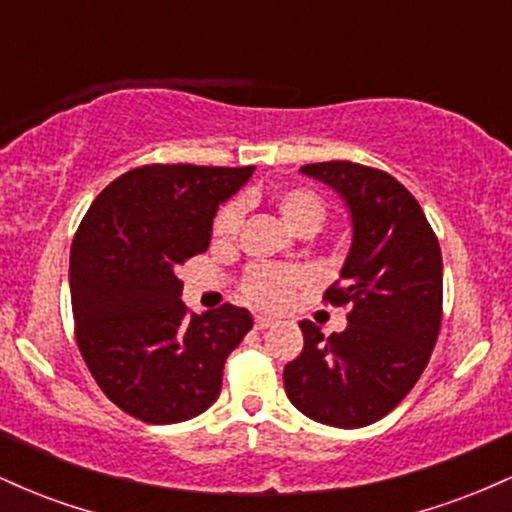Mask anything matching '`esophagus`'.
Masks as SVG:
<instances>
[{"label":"esophagus","mask_w":512,"mask_h":512,"mask_svg":"<svg viewBox=\"0 0 512 512\" xmlns=\"http://www.w3.org/2000/svg\"><path fill=\"white\" fill-rule=\"evenodd\" d=\"M274 325V320H272V317H267V315H257L255 317V330H269V327H272Z\"/></svg>","instance_id":"34e87169"}]
</instances>
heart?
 <instances>
[{"label": "heart", "mask_w": 512, "mask_h": 512, "mask_svg": "<svg viewBox=\"0 0 512 512\" xmlns=\"http://www.w3.org/2000/svg\"><path fill=\"white\" fill-rule=\"evenodd\" d=\"M274 209L279 211L281 221L291 228V231L308 236L322 226L327 216V207L317 192L308 187H281L272 197ZM240 219H243V209L238 202H228L216 214L211 223V238L216 245L231 243L233 236L238 233ZM308 286V274L298 267H274V264H264V267H252L245 274L243 281V296L257 308L279 310L293 301L298 291Z\"/></svg>", "instance_id": "heart-1"}]
</instances>
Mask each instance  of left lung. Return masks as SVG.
Returning <instances> with one entry per match:
<instances>
[{
  "mask_svg": "<svg viewBox=\"0 0 512 512\" xmlns=\"http://www.w3.org/2000/svg\"><path fill=\"white\" fill-rule=\"evenodd\" d=\"M301 173L349 207L354 240L325 291V303L349 310V325L325 337L303 320V351L286 363L284 387L308 419L361 428L390 414L428 366L443 320V257L424 209L385 170L327 161Z\"/></svg>",
  "mask_w": 512,
  "mask_h": 512,
  "instance_id": "obj_1",
  "label": "left lung"
}]
</instances>
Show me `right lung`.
Segmentation results:
<instances>
[{"label":"right lung","mask_w":512,"mask_h":512,"mask_svg":"<svg viewBox=\"0 0 512 512\" xmlns=\"http://www.w3.org/2000/svg\"><path fill=\"white\" fill-rule=\"evenodd\" d=\"M252 166L151 163L93 199L69 255L74 337L105 397L146 424H178L219 399L223 363L252 330L245 308L180 301V264L209 248L216 209Z\"/></svg>","instance_id":"obj_1"}]
</instances>
